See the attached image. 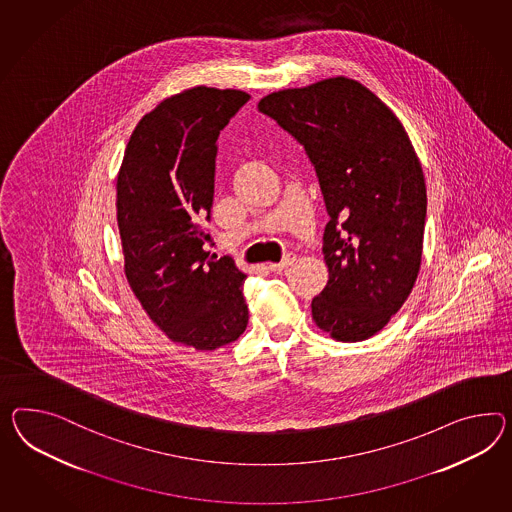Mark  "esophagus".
Wrapping results in <instances>:
<instances>
[{
	"label": "esophagus",
	"instance_id": "1",
	"mask_svg": "<svg viewBox=\"0 0 512 512\" xmlns=\"http://www.w3.org/2000/svg\"><path fill=\"white\" fill-rule=\"evenodd\" d=\"M293 262H295V254H293V252H289V254H286V256L282 258V262L269 263V269H271V271H275V273H280V271L288 269L289 265Z\"/></svg>",
	"mask_w": 512,
	"mask_h": 512
}]
</instances>
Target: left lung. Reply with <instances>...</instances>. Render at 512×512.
Masks as SVG:
<instances>
[{
    "label": "left lung",
    "mask_w": 512,
    "mask_h": 512,
    "mask_svg": "<svg viewBox=\"0 0 512 512\" xmlns=\"http://www.w3.org/2000/svg\"><path fill=\"white\" fill-rule=\"evenodd\" d=\"M306 150L327 206L325 289L315 325L362 341L388 325L421 265L427 191L420 159L392 109L354 79H323L260 100Z\"/></svg>",
    "instance_id": "left-lung-1"
}]
</instances>
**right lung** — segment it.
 Wrapping results in <instances>:
<instances>
[{
	"mask_svg": "<svg viewBox=\"0 0 512 512\" xmlns=\"http://www.w3.org/2000/svg\"><path fill=\"white\" fill-rule=\"evenodd\" d=\"M236 89L195 87L165 98L135 126L117 176L124 273L169 340L213 351L249 323L241 273L204 249L217 139L249 102Z\"/></svg>",
	"mask_w": 512,
	"mask_h": 512,
	"instance_id": "1",
	"label": "right lung"
}]
</instances>
